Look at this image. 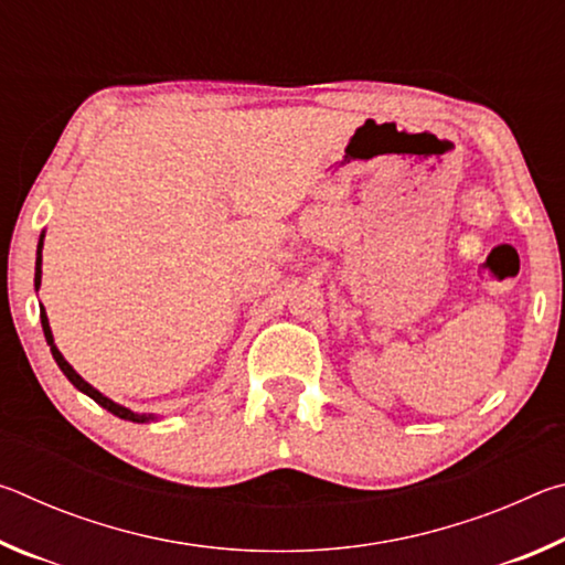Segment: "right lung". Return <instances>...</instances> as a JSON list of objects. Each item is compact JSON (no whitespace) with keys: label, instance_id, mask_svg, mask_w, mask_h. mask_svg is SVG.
I'll list each match as a JSON object with an SVG mask.
<instances>
[{"label":"right lung","instance_id":"add662e5","mask_svg":"<svg viewBox=\"0 0 565 565\" xmlns=\"http://www.w3.org/2000/svg\"><path fill=\"white\" fill-rule=\"evenodd\" d=\"M42 248H44V232H42V236H40V244H36V264H34V289H36V291H40V286H42ZM40 319H42L44 339H46V343H50L56 366H60L62 374L72 381L74 388H79L82 394H87L89 398L97 401V404H99L102 408H107L109 414L119 416V418H124V420H134V424H149V420H157L154 414H137V411H131V408H127V406L117 404V401H111L109 396H104L102 391H97L92 384H87V381H84L79 374H76L72 363L62 356V351L56 349L54 337H52V327H50V319H46L44 306H40Z\"/></svg>","mask_w":565,"mask_h":565}]
</instances>
